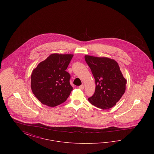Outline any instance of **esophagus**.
Returning <instances> with one entry per match:
<instances>
[{"label":"esophagus","mask_w":154,"mask_h":154,"mask_svg":"<svg viewBox=\"0 0 154 154\" xmlns=\"http://www.w3.org/2000/svg\"><path fill=\"white\" fill-rule=\"evenodd\" d=\"M79 88L80 89H84V85L82 84V85H81L80 86H79Z\"/></svg>","instance_id":"esophagus-1"}]
</instances>
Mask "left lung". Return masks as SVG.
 <instances>
[{"label": "left lung", "mask_w": 154, "mask_h": 154, "mask_svg": "<svg viewBox=\"0 0 154 154\" xmlns=\"http://www.w3.org/2000/svg\"><path fill=\"white\" fill-rule=\"evenodd\" d=\"M85 59L95 80V92L88 98V101L103 110L112 107L126 89V80L117 62L109 58L90 55H85Z\"/></svg>", "instance_id": "8db88e82"}]
</instances>
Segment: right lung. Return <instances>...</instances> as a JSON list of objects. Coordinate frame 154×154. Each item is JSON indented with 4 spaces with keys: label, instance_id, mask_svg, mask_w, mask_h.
<instances>
[{
    "label": "right lung",
    "instance_id": "add662e5",
    "mask_svg": "<svg viewBox=\"0 0 154 154\" xmlns=\"http://www.w3.org/2000/svg\"><path fill=\"white\" fill-rule=\"evenodd\" d=\"M72 54H52L41 62L31 75V89L43 104L54 107L65 102L73 87L70 75L66 71Z\"/></svg>",
    "mask_w": 154,
    "mask_h": 154
}]
</instances>
